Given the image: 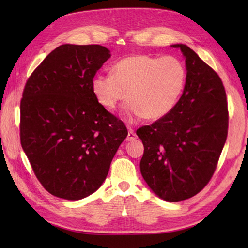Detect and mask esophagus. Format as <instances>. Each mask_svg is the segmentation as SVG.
Masks as SVG:
<instances>
[{"label": "esophagus", "mask_w": 248, "mask_h": 248, "mask_svg": "<svg viewBox=\"0 0 248 248\" xmlns=\"http://www.w3.org/2000/svg\"><path fill=\"white\" fill-rule=\"evenodd\" d=\"M136 139V134L134 133V131H133V129H131V128H129V131H128V136H127V140L128 141H131V140H134Z\"/></svg>", "instance_id": "1"}]
</instances>
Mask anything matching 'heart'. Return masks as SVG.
Segmentation results:
<instances>
[{
	"instance_id": "1",
	"label": "heart",
	"mask_w": 248,
	"mask_h": 248,
	"mask_svg": "<svg viewBox=\"0 0 248 248\" xmlns=\"http://www.w3.org/2000/svg\"><path fill=\"white\" fill-rule=\"evenodd\" d=\"M186 83V68L175 56L135 54L125 56L113 67V75H98L92 89L104 108L113 110L130 99L124 108L130 121L157 120L176 107Z\"/></svg>"
}]
</instances>
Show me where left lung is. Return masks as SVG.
Wrapping results in <instances>:
<instances>
[{
    "mask_svg": "<svg viewBox=\"0 0 248 248\" xmlns=\"http://www.w3.org/2000/svg\"><path fill=\"white\" fill-rule=\"evenodd\" d=\"M186 83L171 112L136 131L143 141L140 172L155 195L176 202L209 183L228 134V107L218 75L182 44Z\"/></svg>",
    "mask_w": 248,
    "mask_h": 248,
    "instance_id": "left-lung-1",
    "label": "left lung"
}]
</instances>
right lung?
Returning a JSON list of instances; mask_svg holds the SVG:
<instances>
[{"label":"right lung","mask_w":248,"mask_h":248,"mask_svg":"<svg viewBox=\"0 0 248 248\" xmlns=\"http://www.w3.org/2000/svg\"><path fill=\"white\" fill-rule=\"evenodd\" d=\"M109 57L100 45H62L26 81L21 146L37 179L56 197L78 200L96 192L128 135L123 121L100 105L92 89Z\"/></svg>","instance_id":"add662e5"}]
</instances>
